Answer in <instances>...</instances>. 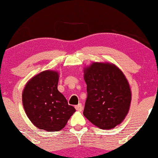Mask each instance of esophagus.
Returning a JSON list of instances; mask_svg holds the SVG:
<instances>
[{"label": "esophagus", "instance_id": "esophagus-1", "mask_svg": "<svg viewBox=\"0 0 158 158\" xmlns=\"http://www.w3.org/2000/svg\"><path fill=\"white\" fill-rule=\"evenodd\" d=\"M76 109H77L78 111H81L83 109V107H82V105L81 104V103H79V104L77 105V106H75Z\"/></svg>", "mask_w": 158, "mask_h": 158}]
</instances>
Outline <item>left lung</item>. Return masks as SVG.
Masks as SVG:
<instances>
[{
  "instance_id": "1",
  "label": "left lung",
  "mask_w": 158,
  "mask_h": 158,
  "mask_svg": "<svg viewBox=\"0 0 158 158\" xmlns=\"http://www.w3.org/2000/svg\"><path fill=\"white\" fill-rule=\"evenodd\" d=\"M87 97L83 114L101 129H111L124 120L131 102L126 76L110 62H93L84 68Z\"/></svg>"
}]
</instances>
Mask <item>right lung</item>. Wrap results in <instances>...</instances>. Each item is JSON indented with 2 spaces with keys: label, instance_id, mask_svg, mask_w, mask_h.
I'll return each mask as SVG.
<instances>
[{
  "label": "right lung",
  "instance_id": "right-lung-1",
  "mask_svg": "<svg viewBox=\"0 0 158 158\" xmlns=\"http://www.w3.org/2000/svg\"><path fill=\"white\" fill-rule=\"evenodd\" d=\"M59 79L57 71L47 70L32 77L23 88L22 103L25 113L39 129L60 131L76 111L58 90Z\"/></svg>",
  "mask_w": 158,
  "mask_h": 158
}]
</instances>
